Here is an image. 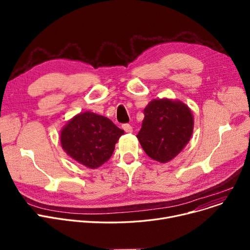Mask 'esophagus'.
<instances>
[{
    "instance_id": "34e87169",
    "label": "esophagus",
    "mask_w": 250,
    "mask_h": 250,
    "mask_svg": "<svg viewBox=\"0 0 250 250\" xmlns=\"http://www.w3.org/2000/svg\"><path fill=\"white\" fill-rule=\"evenodd\" d=\"M123 128H124V130H125V133H132V132H133L132 125H128V124H124V125H123Z\"/></svg>"
}]
</instances>
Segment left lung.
I'll use <instances>...</instances> for the list:
<instances>
[{
    "label": "left lung",
    "instance_id": "obj_1",
    "mask_svg": "<svg viewBox=\"0 0 250 250\" xmlns=\"http://www.w3.org/2000/svg\"><path fill=\"white\" fill-rule=\"evenodd\" d=\"M142 128L137 135L150 158L166 163L186 147L193 129L191 111L185 103L152 100L144 109Z\"/></svg>",
    "mask_w": 250,
    "mask_h": 250
}]
</instances>
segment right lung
<instances>
[{
    "label": "right lung",
    "instance_id": "1",
    "mask_svg": "<svg viewBox=\"0 0 250 250\" xmlns=\"http://www.w3.org/2000/svg\"><path fill=\"white\" fill-rule=\"evenodd\" d=\"M124 133L108 118L88 111L76 115L62 128L61 143L73 159L93 169L110 158Z\"/></svg>",
    "mask_w": 250,
    "mask_h": 250
}]
</instances>
